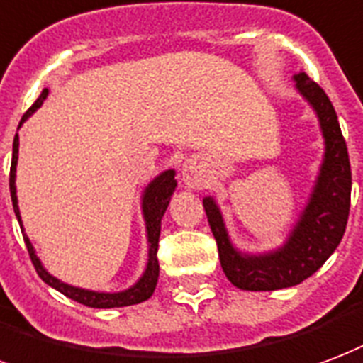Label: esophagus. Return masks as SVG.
Segmentation results:
<instances>
[{"label": "esophagus", "mask_w": 363, "mask_h": 363, "mask_svg": "<svg viewBox=\"0 0 363 363\" xmlns=\"http://www.w3.org/2000/svg\"><path fill=\"white\" fill-rule=\"evenodd\" d=\"M182 181H184V184L186 186H190V189H200L203 182V173L202 169H200V165L196 163V161L189 160L184 165H182Z\"/></svg>", "instance_id": "esophagus-1"}]
</instances>
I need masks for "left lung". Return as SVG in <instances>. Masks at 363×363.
I'll list each match as a JSON object with an SVG mask.
<instances>
[{
	"instance_id": "8db88e82",
	"label": "left lung",
	"mask_w": 363,
	"mask_h": 363,
	"mask_svg": "<svg viewBox=\"0 0 363 363\" xmlns=\"http://www.w3.org/2000/svg\"><path fill=\"white\" fill-rule=\"evenodd\" d=\"M294 82L298 92L318 113L325 138V155L310 202L289 240L269 254H242L230 244L216 200H203L223 271L230 283L242 291H279L311 277L342 240L350 213L352 171L335 107L323 88L306 72L294 74Z\"/></svg>"
}]
</instances>
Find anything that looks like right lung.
<instances>
[{"mask_svg":"<svg viewBox=\"0 0 363 363\" xmlns=\"http://www.w3.org/2000/svg\"><path fill=\"white\" fill-rule=\"evenodd\" d=\"M48 98V88L42 90L40 98L32 104V107L23 115V119L18 123V127L23 125L24 121L28 119L36 109H38L44 99ZM17 160H18V134H15V140H13V160H11V173H9V190H11V200H13V209H15V216L18 219V225L21 223V213H18L17 206V189H15V173H17ZM174 186H177V181H174V171L169 169L165 173H161L160 177H155L154 181L150 182L144 190V196H142V213H144V221H146V233H147V265L144 275L138 279V283L133 284L130 289L123 292H96V291H84V289H79V286H71V284L61 283L59 279H55L53 275H50L48 271L44 269V265L36 256L34 252V246L28 240V236H24V244H26V250H28V256H30L32 264H34V269L40 275V279L48 283L50 286H53L55 291H59L61 294H65L67 298H71L79 304H84L88 308H123V306H133L140 304L144 300L152 296L155 291V284H157V277H160V262H157V244H160V233H161V217L165 213V209L169 206V200L174 192ZM21 230L24 233V229L21 227Z\"/></svg>","mask_w":363,"mask_h":363,"instance_id":"add662e5","label":"right lung"}]
</instances>
